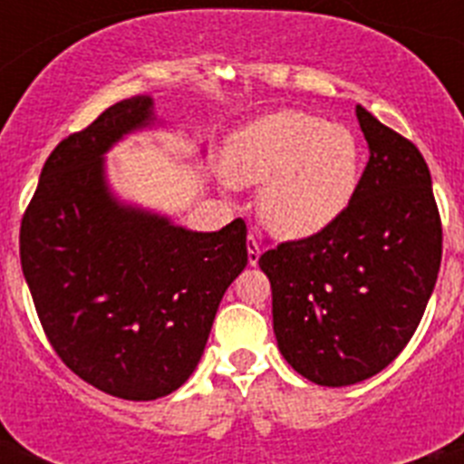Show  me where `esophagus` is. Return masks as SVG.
Segmentation results:
<instances>
[{
    "label": "esophagus",
    "mask_w": 464,
    "mask_h": 464,
    "mask_svg": "<svg viewBox=\"0 0 464 464\" xmlns=\"http://www.w3.org/2000/svg\"><path fill=\"white\" fill-rule=\"evenodd\" d=\"M260 256H262V244L260 239H257L256 232H251V235H248V262H251L253 267L257 265Z\"/></svg>",
    "instance_id": "1"
}]
</instances>
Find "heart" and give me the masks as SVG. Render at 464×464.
I'll return each mask as SVG.
<instances>
[{
    "mask_svg": "<svg viewBox=\"0 0 464 464\" xmlns=\"http://www.w3.org/2000/svg\"><path fill=\"white\" fill-rule=\"evenodd\" d=\"M237 186H260L257 208L274 235L304 239L330 227L360 181V146L343 125L281 111L232 134L223 160Z\"/></svg>",
    "mask_w": 464,
    "mask_h": 464,
    "instance_id": "obj_1",
    "label": "heart"
}]
</instances>
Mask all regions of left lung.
<instances>
[{"mask_svg": "<svg viewBox=\"0 0 464 464\" xmlns=\"http://www.w3.org/2000/svg\"><path fill=\"white\" fill-rule=\"evenodd\" d=\"M370 160L330 227L260 256L283 358L342 388L385 370L423 318L441 265V218L420 150L358 104Z\"/></svg>", "mask_w": 464, "mask_h": 464, "instance_id": "1", "label": "left lung"}]
</instances>
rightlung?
<instances>
[{
    "mask_svg": "<svg viewBox=\"0 0 464 464\" xmlns=\"http://www.w3.org/2000/svg\"><path fill=\"white\" fill-rule=\"evenodd\" d=\"M150 97L109 106L57 143L20 223V265L57 358L122 400L181 388L225 290L248 262L246 223L188 232L111 199L102 153L150 121Z\"/></svg>",
    "mask_w": 464,
    "mask_h": 464,
    "instance_id": "right-lung-1",
    "label": "right lung"
}]
</instances>
